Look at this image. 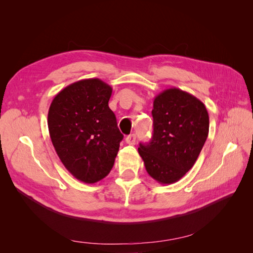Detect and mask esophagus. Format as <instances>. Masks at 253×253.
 <instances>
[{"mask_svg": "<svg viewBox=\"0 0 253 253\" xmlns=\"http://www.w3.org/2000/svg\"><path fill=\"white\" fill-rule=\"evenodd\" d=\"M126 143H128V144L134 145V144L136 143V135H135V134H131V135L126 136Z\"/></svg>", "mask_w": 253, "mask_h": 253, "instance_id": "obj_1", "label": "esophagus"}]
</instances>
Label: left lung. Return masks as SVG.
<instances>
[{
    "label": "left lung",
    "instance_id": "obj_1",
    "mask_svg": "<svg viewBox=\"0 0 253 253\" xmlns=\"http://www.w3.org/2000/svg\"><path fill=\"white\" fill-rule=\"evenodd\" d=\"M152 116V139L138 153L151 177L170 185L194 166L208 137L209 115L200 99L172 87L155 97Z\"/></svg>",
    "mask_w": 253,
    "mask_h": 253
}]
</instances>
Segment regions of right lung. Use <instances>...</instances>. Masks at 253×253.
Wrapping results in <instances>:
<instances>
[{
  "label": "right lung",
  "instance_id": "1",
  "mask_svg": "<svg viewBox=\"0 0 253 253\" xmlns=\"http://www.w3.org/2000/svg\"><path fill=\"white\" fill-rule=\"evenodd\" d=\"M112 91L100 79H84L59 91L49 106L53 148L68 172L85 183L111 172L124 138L109 108Z\"/></svg>",
  "mask_w": 253,
  "mask_h": 253
}]
</instances>
